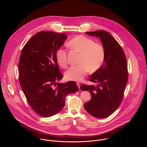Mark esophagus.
<instances>
[{"mask_svg":"<svg viewBox=\"0 0 147 147\" xmlns=\"http://www.w3.org/2000/svg\"><path fill=\"white\" fill-rule=\"evenodd\" d=\"M76 84H77V85H78V86L79 87V88L80 89V83H77Z\"/></svg>","mask_w":147,"mask_h":147,"instance_id":"34e87169","label":"esophagus"}]
</instances>
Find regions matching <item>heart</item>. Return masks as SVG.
<instances>
[{
  "instance_id": "b5f03b06",
  "label": "heart",
  "mask_w": 147,
  "mask_h": 147,
  "mask_svg": "<svg viewBox=\"0 0 147 147\" xmlns=\"http://www.w3.org/2000/svg\"><path fill=\"white\" fill-rule=\"evenodd\" d=\"M67 46L72 50L80 53L79 64L71 67L65 73V78L68 80H82L89 70L92 72L97 71L104 62V46L90 38L82 35L76 36L69 41ZM55 58L59 66L63 68L67 67V53L65 50L62 48L58 49Z\"/></svg>"
}]
</instances>
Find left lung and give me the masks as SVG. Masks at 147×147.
Wrapping results in <instances>:
<instances>
[{"label": "left lung", "instance_id": "obj_1", "mask_svg": "<svg viewBox=\"0 0 147 147\" xmlns=\"http://www.w3.org/2000/svg\"><path fill=\"white\" fill-rule=\"evenodd\" d=\"M99 37L105 49V58L101 68L89 80L97 86L82 84L80 89L89 91L91 100L84 104L85 110L93 117L102 119L112 114L120 105L128 81L127 64L125 53L115 38L107 32L85 33Z\"/></svg>", "mask_w": 147, "mask_h": 147}]
</instances>
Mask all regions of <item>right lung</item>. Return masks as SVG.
<instances>
[{"mask_svg":"<svg viewBox=\"0 0 147 147\" xmlns=\"http://www.w3.org/2000/svg\"><path fill=\"white\" fill-rule=\"evenodd\" d=\"M67 38L64 33L40 32L21 51L19 63L21 89L32 109L41 117L57 114L64 107L67 95L79 90L75 82L58 83L63 75L55 54Z\"/></svg>","mask_w":147,"mask_h":147,"instance_id":"add662e5","label":"right lung"}]
</instances>
